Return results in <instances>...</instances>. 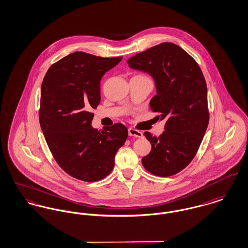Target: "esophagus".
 <instances>
[{
	"label": "esophagus",
	"mask_w": 248,
	"mask_h": 248,
	"mask_svg": "<svg viewBox=\"0 0 248 248\" xmlns=\"http://www.w3.org/2000/svg\"><path fill=\"white\" fill-rule=\"evenodd\" d=\"M129 135H130V136H135V137H138V138H140V137H142V136H143V134H142L141 132H139V131L135 130V129L130 128V129H129Z\"/></svg>",
	"instance_id": "obj_1"
}]
</instances>
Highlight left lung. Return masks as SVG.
Wrapping results in <instances>:
<instances>
[{
	"mask_svg": "<svg viewBox=\"0 0 248 248\" xmlns=\"http://www.w3.org/2000/svg\"><path fill=\"white\" fill-rule=\"evenodd\" d=\"M127 62L130 67L153 76L157 93L152 98L150 109L160 113L161 120L166 119L162 135L144 133L152 151L142 158V164L154 175H174L196 155L208 125L203 72L190 55L171 43L153 46Z\"/></svg>",
	"mask_w": 248,
	"mask_h": 248,
	"instance_id": "1",
	"label": "left lung"
}]
</instances>
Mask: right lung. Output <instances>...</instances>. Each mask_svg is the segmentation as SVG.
<instances>
[{"mask_svg":"<svg viewBox=\"0 0 248 248\" xmlns=\"http://www.w3.org/2000/svg\"><path fill=\"white\" fill-rule=\"evenodd\" d=\"M122 57L102 58L75 52L53 63L41 89L39 119L48 148L70 176L96 182L113 170L114 155L128 130L122 123L93 129L92 109L100 102V79Z\"/></svg>","mask_w":248,"mask_h":248,"instance_id":"add662e5","label":"right lung"}]
</instances>
